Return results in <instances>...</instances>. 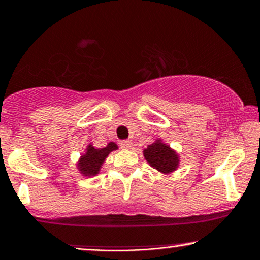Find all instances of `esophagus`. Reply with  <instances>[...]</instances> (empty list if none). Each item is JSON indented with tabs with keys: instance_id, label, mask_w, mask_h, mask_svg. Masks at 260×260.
Wrapping results in <instances>:
<instances>
[{
	"instance_id": "obj_1",
	"label": "esophagus",
	"mask_w": 260,
	"mask_h": 260,
	"mask_svg": "<svg viewBox=\"0 0 260 260\" xmlns=\"http://www.w3.org/2000/svg\"><path fill=\"white\" fill-rule=\"evenodd\" d=\"M120 146L122 149H132V142H129V140H122V142H120Z\"/></svg>"
}]
</instances>
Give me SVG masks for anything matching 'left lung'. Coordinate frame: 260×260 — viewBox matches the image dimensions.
<instances>
[{
    "instance_id": "obj_1",
    "label": "left lung",
    "mask_w": 260,
    "mask_h": 260,
    "mask_svg": "<svg viewBox=\"0 0 260 260\" xmlns=\"http://www.w3.org/2000/svg\"><path fill=\"white\" fill-rule=\"evenodd\" d=\"M143 154L148 164L160 173L170 174L179 167V155L161 139L148 145V148L144 149Z\"/></svg>"
}]
</instances>
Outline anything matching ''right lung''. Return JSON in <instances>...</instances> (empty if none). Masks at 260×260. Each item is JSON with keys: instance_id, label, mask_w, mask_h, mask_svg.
<instances>
[{"instance_id": "add662e5", "label": "right lung", "mask_w": 260, "mask_h": 260, "mask_svg": "<svg viewBox=\"0 0 260 260\" xmlns=\"http://www.w3.org/2000/svg\"><path fill=\"white\" fill-rule=\"evenodd\" d=\"M117 149V144L114 142H110L105 148L100 149H95L92 144H88L86 148V152L81 155L80 160L77 161V170L84 177L96 176L109 154Z\"/></svg>"}]
</instances>
